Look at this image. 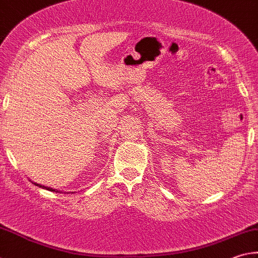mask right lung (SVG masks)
Returning <instances> with one entry per match:
<instances>
[{"label":"right lung","mask_w":258,"mask_h":258,"mask_svg":"<svg viewBox=\"0 0 258 258\" xmlns=\"http://www.w3.org/2000/svg\"><path fill=\"white\" fill-rule=\"evenodd\" d=\"M33 184H36V185H38V186H40V187H43V188H46V189H49V191H51V192H58L57 189H52V188H50V187H47V186H42V185H39V184H37V183H33Z\"/></svg>","instance_id":"right-lung-1"}]
</instances>
